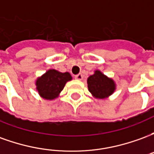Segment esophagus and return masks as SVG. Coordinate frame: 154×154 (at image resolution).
I'll use <instances>...</instances> for the list:
<instances>
[{"label":"esophagus","instance_id":"esophagus-1","mask_svg":"<svg viewBox=\"0 0 154 154\" xmlns=\"http://www.w3.org/2000/svg\"><path fill=\"white\" fill-rule=\"evenodd\" d=\"M82 78H83V76H82V74H81V73L77 74V75L75 76V79H77V80L81 81V80H82Z\"/></svg>","mask_w":154,"mask_h":154}]
</instances>
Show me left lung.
<instances>
[{"mask_svg":"<svg viewBox=\"0 0 154 154\" xmlns=\"http://www.w3.org/2000/svg\"><path fill=\"white\" fill-rule=\"evenodd\" d=\"M87 87L95 99H106L115 92L116 82L107 77L100 70H95L94 74L87 78Z\"/></svg>","mask_w":154,"mask_h":154,"instance_id":"1","label":"left lung"}]
</instances>
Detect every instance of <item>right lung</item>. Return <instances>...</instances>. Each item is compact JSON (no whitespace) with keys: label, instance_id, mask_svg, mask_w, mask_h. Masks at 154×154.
<instances>
[{"label":"right lung","instance_id":"obj_1","mask_svg":"<svg viewBox=\"0 0 154 154\" xmlns=\"http://www.w3.org/2000/svg\"><path fill=\"white\" fill-rule=\"evenodd\" d=\"M72 79L69 72L49 69L35 80L36 91L43 99L53 100L59 97L67 82Z\"/></svg>","mask_w":154,"mask_h":154}]
</instances>
